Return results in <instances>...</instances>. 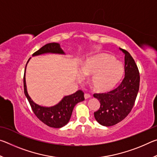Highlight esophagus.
<instances>
[{"mask_svg":"<svg viewBox=\"0 0 157 157\" xmlns=\"http://www.w3.org/2000/svg\"><path fill=\"white\" fill-rule=\"evenodd\" d=\"M91 95L89 94H84V98L85 99H88V98H91Z\"/></svg>","mask_w":157,"mask_h":157,"instance_id":"esophagus-1","label":"esophagus"}]
</instances>
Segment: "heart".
Here are the masks:
<instances>
[{
    "label": "heart",
    "mask_w": 157,
    "mask_h": 157,
    "mask_svg": "<svg viewBox=\"0 0 157 157\" xmlns=\"http://www.w3.org/2000/svg\"><path fill=\"white\" fill-rule=\"evenodd\" d=\"M85 76H91L90 83L94 91L107 92L112 89L121 80L124 68L113 56L100 53L89 57L81 68Z\"/></svg>",
    "instance_id": "b5f03b06"
}]
</instances>
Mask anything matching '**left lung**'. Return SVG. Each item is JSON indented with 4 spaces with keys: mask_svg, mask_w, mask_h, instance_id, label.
Masks as SVG:
<instances>
[{
    "mask_svg": "<svg viewBox=\"0 0 157 157\" xmlns=\"http://www.w3.org/2000/svg\"><path fill=\"white\" fill-rule=\"evenodd\" d=\"M120 50L124 54L123 81L112 91L94 95L100 102L94 117L98 123L106 127L113 126L126 118L134 107L139 89L140 75L135 61L127 50Z\"/></svg>",
    "mask_w": 157,
    "mask_h": 157,
    "instance_id": "obj_1",
    "label": "left lung"
}]
</instances>
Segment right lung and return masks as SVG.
I'll list each match as a JSON object with an SVG mask.
<instances>
[{
  "label": "right lung",
  "mask_w": 157,
  "mask_h": 157,
  "mask_svg": "<svg viewBox=\"0 0 157 157\" xmlns=\"http://www.w3.org/2000/svg\"><path fill=\"white\" fill-rule=\"evenodd\" d=\"M45 53H56V54H65L61 48L60 45L57 43H50L41 47L40 49L33 53V56H36ZM30 60V59H29ZM28 61V62H29ZM27 62V63H28ZM27 65V64H26ZM26 68V66H25ZM25 68L24 77H23V86L24 93L32 109L36 116L44 124L50 127L60 128L68 123L72 115L73 108L78 102L84 100V92L79 90L75 94L65 96L57 105L50 107H41L34 103L29 96L26 88L25 83Z\"/></svg>",
  "instance_id": "add662e5"
}]
</instances>
